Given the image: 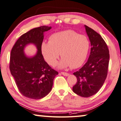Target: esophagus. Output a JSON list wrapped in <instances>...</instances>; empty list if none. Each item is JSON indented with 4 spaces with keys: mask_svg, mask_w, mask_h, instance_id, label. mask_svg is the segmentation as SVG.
Instances as JSON below:
<instances>
[{
    "mask_svg": "<svg viewBox=\"0 0 121 121\" xmlns=\"http://www.w3.org/2000/svg\"><path fill=\"white\" fill-rule=\"evenodd\" d=\"M61 73L63 75H64V76H66V77L68 76V75H69V74H68V73H66V72H61Z\"/></svg>",
    "mask_w": 121,
    "mask_h": 121,
    "instance_id": "1",
    "label": "esophagus"
}]
</instances>
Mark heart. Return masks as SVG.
<instances>
[{"label": "heart", "mask_w": 121, "mask_h": 121, "mask_svg": "<svg viewBox=\"0 0 121 121\" xmlns=\"http://www.w3.org/2000/svg\"><path fill=\"white\" fill-rule=\"evenodd\" d=\"M90 48V42L85 35L72 30L56 32L50 36L49 42L41 44V51L47 63L54 66L60 56V68L71 66L77 68L85 61Z\"/></svg>", "instance_id": "b5f03b06"}]
</instances>
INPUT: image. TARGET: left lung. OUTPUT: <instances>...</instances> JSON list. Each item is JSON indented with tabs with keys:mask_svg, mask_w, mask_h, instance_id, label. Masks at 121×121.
Segmentation results:
<instances>
[{
	"mask_svg": "<svg viewBox=\"0 0 121 121\" xmlns=\"http://www.w3.org/2000/svg\"><path fill=\"white\" fill-rule=\"evenodd\" d=\"M91 43V52L84 65L73 74L77 77L73 91L82 97H89L98 92L108 74L109 51L102 36L92 29L85 26Z\"/></svg>",
	"mask_w": 121,
	"mask_h": 121,
	"instance_id": "8db88e82",
	"label": "left lung"
}]
</instances>
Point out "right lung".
Masks as SVG:
<instances>
[{
  "instance_id": "add662e5",
  "label": "right lung",
  "mask_w": 121,
  "mask_h": 121,
  "mask_svg": "<svg viewBox=\"0 0 121 121\" xmlns=\"http://www.w3.org/2000/svg\"><path fill=\"white\" fill-rule=\"evenodd\" d=\"M51 28L44 26L30 30L18 39L11 52V73L21 94L27 98L39 99L46 96L52 89L54 79L58 74L44 61L41 51L43 34ZM29 44H34L38 50L31 57H27L24 52Z\"/></svg>"
}]
</instances>
